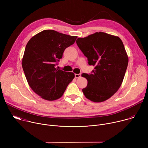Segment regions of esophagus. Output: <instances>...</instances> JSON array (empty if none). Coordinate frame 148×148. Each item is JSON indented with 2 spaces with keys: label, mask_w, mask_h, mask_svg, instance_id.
<instances>
[{
  "label": "esophagus",
  "mask_w": 148,
  "mask_h": 148,
  "mask_svg": "<svg viewBox=\"0 0 148 148\" xmlns=\"http://www.w3.org/2000/svg\"><path fill=\"white\" fill-rule=\"evenodd\" d=\"M81 76V74H75V77L76 78H79Z\"/></svg>",
  "instance_id": "esophagus-1"
}]
</instances>
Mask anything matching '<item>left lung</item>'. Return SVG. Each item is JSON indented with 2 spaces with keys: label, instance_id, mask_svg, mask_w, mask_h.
Listing matches in <instances>:
<instances>
[{
  "label": "left lung",
  "instance_id": "8db88e82",
  "mask_svg": "<svg viewBox=\"0 0 148 148\" xmlns=\"http://www.w3.org/2000/svg\"><path fill=\"white\" fill-rule=\"evenodd\" d=\"M76 43L88 61L95 66L91 74H82L88 81L82 89L87 98L101 102L109 99L119 88L128 64V57L119 37L97 32Z\"/></svg>",
  "mask_w": 148,
  "mask_h": 148
}]
</instances>
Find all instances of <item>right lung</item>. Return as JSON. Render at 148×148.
<instances>
[{
    "label": "right lung",
    "instance_id": "right-lung-1",
    "mask_svg": "<svg viewBox=\"0 0 148 148\" xmlns=\"http://www.w3.org/2000/svg\"><path fill=\"white\" fill-rule=\"evenodd\" d=\"M77 36L53 30L41 32L27 43L22 67L30 88L42 98L54 101L64 94L75 75L56 68L65 49L73 45Z\"/></svg>",
    "mask_w": 148,
    "mask_h": 148
}]
</instances>
